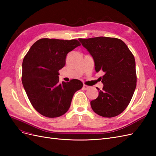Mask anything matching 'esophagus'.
<instances>
[{
	"instance_id": "esophagus-1",
	"label": "esophagus",
	"mask_w": 156,
	"mask_h": 156,
	"mask_svg": "<svg viewBox=\"0 0 156 156\" xmlns=\"http://www.w3.org/2000/svg\"><path fill=\"white\" fill-rule=\"evenodd\" d=\"M83 88V89H84V90H88V89H89L90 88V87L87 86V85H86V84H84Z\"/></svg>"
}]
</instances>
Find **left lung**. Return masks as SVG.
Segmentation results:
<instances>
[{"mask_svg":"<svg viewBox=\"0 0 156 156\" xmlns=\"http://www.w3.org/2000/svg\"><path fill=\"white\" fill-rule=\"evenodd\" d=\"M82 45L92 56L96 72L103 71L102 90L90 101L98 115L111 118L120 115L128 106L136 85L135 60L124 42L116 37L79 38Z\"/></svg>","mask_w":156,"mask_h":156,"instance_id":"8db88e82","label":"left lung"}]
</instances>
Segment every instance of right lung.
<instances>
[{
    "label": "right lung",
    "mask_w": 156,
    "mask_h": 156,
    "mask_svg": "<svg viewBox=\"0 0 156 156\" xmlns=\"http://www.w3.org/2000/svg\"><path fill=\"white\" fill-rule=\"evenodd\" d=\"M80 45L77 40L41 38L23 58V85L32 105L41 115H63L68 111L75 92L82 88L83 84L79 80L60 83L58 76L67 54Z\"/></svg>",
    "instance_id": "right-lung-1"
}]
</instances>
